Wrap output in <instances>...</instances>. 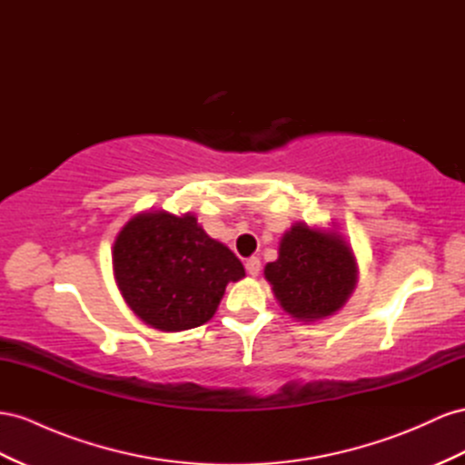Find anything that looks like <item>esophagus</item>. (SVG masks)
Here are the masks:
<instances>
[{"mask_svg": "<svg viewBox=\"0 0 465 465\" xmlns=\"http://www.w3.org/2000/svg\"><path fill=\"white\" fill-rule=\"evenodd\" d=\"M260 266H262L260 260L254 256L246 260V272H248V275H252V278H256V275L260 273Z\"/></svg>", "mask_w": 465, "mask_h": 465, "instance_id": "34e87169", "label": "esophagus"}]
</instances>
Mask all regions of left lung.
I'll list each match as a JSON object with an SVG mask.
<instances>
[{
  "label": "left lung",
  "instance_id": "obj_1",
  "mask_svg": "<svg viewBox=\"0 0 465 465\" xmlns=\"http://www.w3.org/2000/svg\"><path fill=\"white\" fill-rule=\"evenodd\" d=\"M358 275L354 250L334 224L321 229L301 221L283 232L278 260L263 268L278 305L303 322H317L341 311L356 290Z\"/></svg>",
  "mask_w": 465,
  "mask_h": 465
}]
</instances>
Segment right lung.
Instances as JSON below:
<instances>
[{"mask_svg": "<svg viewBox=\"0 0 465 465\" xmlns=\"http://www.w3.org/2000/svg\"><path fill=\"white\" fill-rule=\"evenodd\" d=\"M113 275L124 303L150 329L180 332L205 324L242 262L211 238L193 213L143 211L113 244Z\"/></svg>", "mask_w": 465, "mask_h": 465, "instance_id": "1", "label": "right lung"}]
</instances>
